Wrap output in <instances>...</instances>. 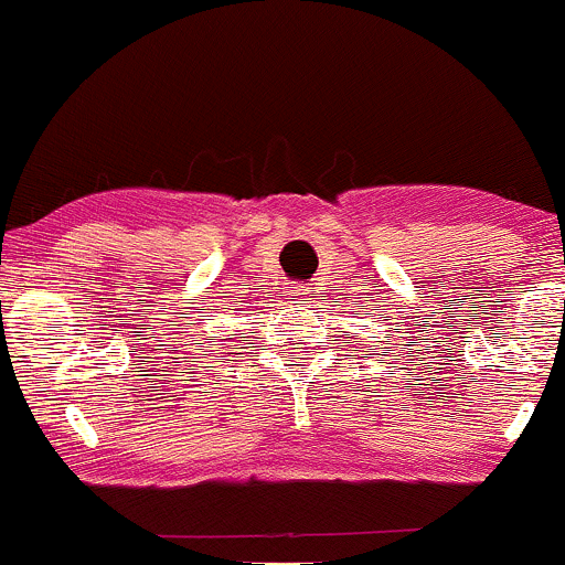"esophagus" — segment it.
I'll use <instances>...</instances> for the list:
<instances>
[{
  "label": "esophagus",
  "instance_id": "esophagus-1",
  "mask_svg": "<svg viewBox=\"0 0 565 565\" xmlns=\"http://www.w3.org/2000/svg\"><path fill=\"white\" fill-rule=\"evenodd\" d=\"M289 292H292L298 300H306L308 298V289L306 287H289Z\"/></svg>",
  "mask_w": 565,
  "mask_h": 565
}]
</instances>
